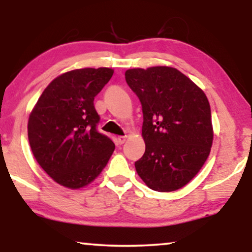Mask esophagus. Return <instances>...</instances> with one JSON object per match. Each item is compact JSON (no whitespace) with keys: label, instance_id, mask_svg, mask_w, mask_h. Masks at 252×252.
I'll return each mask as SVG.
<instances>
[{"label":"esophagus","instance_id":"esophagus-1","mask_svg":"<svg viewBox=\"0 0 252 252\" xmlns=\"http://www.w3.org/2000/svg\"><path fill=\"white\" fill-rule=\"evenodd\" d=\"M126 139H127V136H126V135H124V136H118V143H119V144L125 143Z\"/></svg>","mask_w":252,"mask_h":252}]
</instances>
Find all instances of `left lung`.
<instances>
[{"instance_id": "obj_1", "label": "left lung", "mask_w": 252, "mask_h": 252, "mask_svg": "<svg viewBox=\"0 0 252 252\" xmlns=\"http://www.w3.org/2000/svg\"><path fill=\"white\" fill-rule=\"evenodd\" d=\"M125 79L143 112L146 151L135 161L137 174L153 190H178L198 173L211 150L208 97L174 67L130 68Z\"/></svg>"}]
</instances>
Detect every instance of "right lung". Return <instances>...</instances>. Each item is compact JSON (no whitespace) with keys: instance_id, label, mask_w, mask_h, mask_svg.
<instances>
[{"instance_id":"1","label":"right lung","mask_w":252,"mask_h":252,"mask_svg":"<svg viewBox=\"0 0 252 252\" xmlns=\"http://www.w3.org/2000/svg\"><path fill=\"white\" fill-rule=\"evenodd\" d=\"M113 74L86 67L61 74L48 85L27 125L31 149L43 171L64 187L79 189L98 177L115 143L97 132L95 96Z\"/></svg>"}]
</instances>
